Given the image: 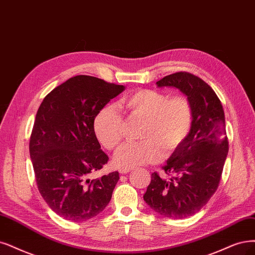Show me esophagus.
Returning a JSON list of instances; mask_svg holds the SVG:
<instances>
[{"label":"esophagus","mask_w":255,"mask_h":255,"mask_svg":"<svg viewBox=\"0 0 255 255\" xmlns=\"http://www.w3.org/2000/svg\"><path fill=\"white\" fill-rule=\"evenodd\" d=\"M130 171H131V169H127V168H122V169H120V170H119V172L121 174H126V173H128Z\"/></svg>","instance_id":"34e87169"}]
</instances>
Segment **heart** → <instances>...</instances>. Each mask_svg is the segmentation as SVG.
<instances>
[{"instance_id":"heart-1","label":"heart","mask_w":255,"mask_h":255,"mask_svg":"<svg viewBox=\"0 0 255 255\" xmlns=\"http://www.w3.org/2000/svg\"><path fill=\"white\" fill-rule=\"evenodd\" d=\"M118 106L145 123L139 134L142 142L124 144L115 153L113 161L120 168L132 169L157 162L162 150L165 155L173 152L192 128V107L184 97L169 99L161 91L139 89L122 98ZM93 131L105 148L119 146L124 136V122L118 109L110 105L103 107L94 118Z\"/></svg>"}]
</instances>
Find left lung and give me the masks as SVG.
<instances>
[{
	"label": "left lung",
	"mask_w": 255,
	"mask_h": 255,
	"mask_svg": "<svg viewBox=\"0 0 255 255\" xmlns=\"http://www.w3.org/2000/svg\"><path fill=\"white\" fill-rule=\"evenodd\" d=\"M156 85L185 94L192 107L193 123L189 135L163 167L171 177L152 173L144 201L166 218L185 219L199 212L218 189L229 149L225 113L213 89L191 73L167 75Z\"/></svg>",
	"instance_id": "8db88e82"
}]
</instances>
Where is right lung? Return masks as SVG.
Masks as SVG:
<instances>
[{"mask_svg": "<svg viewBox=\"0 0 255 255\" xmlns=\"http://www.w3.org/2000/svg\"><path fill=\"white\" fill-rule=\"evenodd\" d=\"M123 90V85L77 75L47 94L36 112L29 143L36 185L47 205L65 220H90L111 200L118 171L88 178L108 162L93 121Z\"/></svg>", "mask_w": 255, "mask_h": 255, "instance_id": "add662e5", "label": "right lung"}]
</instances>
